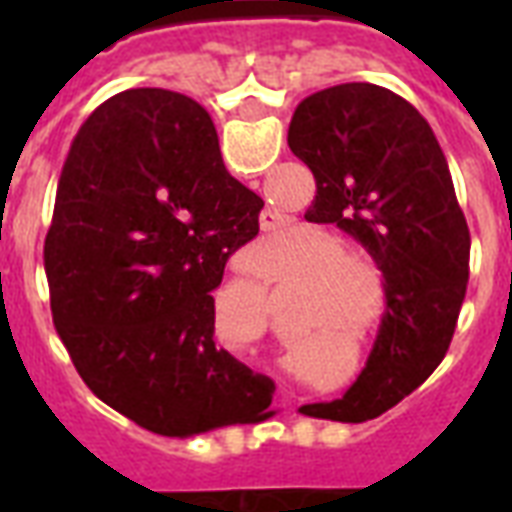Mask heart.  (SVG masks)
I'll return each instance as SVG.
<instances>
[{"label": "heart", "instance_id": "obj_1", "mask_svg": "<svg viewBox=\"0 0 512 512\" xmlns=\"http://www.w3.org/2000/svg\"><path fill=\"white\" fill-rule=\"evenodd\" d=\"M299 255L310 257L312 268L332 266L329 271H323L312 279V293L321 299L310 304L307 329H321V326H332V323L337 326V323L348 321L354 312L365 315L367 293L381 299V285H378L376 274L359 260H343L348 249L334 235L321 233V230L304 233ZM334 262L338 263L337 267L333 266Z\"/></svg>", "mask_w": 512, "mask_h": 512}]
</instances>
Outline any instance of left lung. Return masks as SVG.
<instances>
[{
  "label": "left lung",
  "mask_w": 512,
  "mask_h": 512,
  "mask_svg": "<svg viewBox=\"0 0 512 512\" xmlns=\"http://www.w3.org/2000/svg\"><path fill=\"white\" fill-rule=\"evenodd\" d=\"M288 145L315 175L307 219L337 224L384 274L386 310L365 370L307 417L365 422L417 389L450 348L469 282V227L428 120L386 87L348 82L304 98Z\"/></svg>",
  "instance_id": "left-lung-1"
}]
</instances>
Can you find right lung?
Instances as JSON below:
<instances>
[{
  "label": "right lung",
  "instance_id": "1",
  "mask_svg": "<svg viewBox=\"0 0 512 512\" xmlns=\"http://www.w3.org/2000/svg\"><path fill=\"white\" fill-rule=\"evenodd\" d=\"M260 211L189 95L126 90L84 120L43 260L57 334L95 397L172 439L244 425L271 403L274 381L213 340V290Z\"/></svg>",
  "mask_w": 512,
  "mask_h": 512
}]
</instances>
